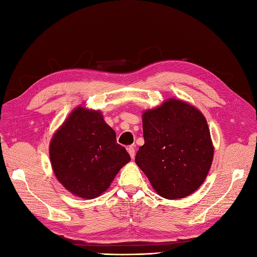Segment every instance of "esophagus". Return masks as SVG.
<instances>
[{
	"label": "esophagus",
	"mask_w": 257,
	"mask_h": 257,
	"mask_svg": "<svg viewBox=\"0 0 257 257\" xmlns=\"http://www.w3.org/2000/svg\"><path fill=\"white\" fill-rule=\"evenodd\" d=\"M127 152H128V154H130V156H131V158L132 159H134L135 158V146H128L127 147Z\"/></svg>",
	"instance_id": "esophagus-1"
}]
</instances>
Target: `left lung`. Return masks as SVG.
I'll list each match as a JSON object with an SVG mask.
<instances>
[{"label": "left lung", "mask_w": 257, "mask_h": 257, "mask_svg": "<svg viewBox=\"0 0 257 257\" xmlns=\"http://www.w3.org/2000/svg\"><path fill=\"white\" fill-rule=\"evenodd\" d=\"M145 144L135 162L160 196H189L204 182L214 157L207 121L193 105L169 99L143 114Z\"/></svg>", "instance_id": "8db88e82"}]
</instances>
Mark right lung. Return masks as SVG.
Segmentation results:
<instances>
[{"label": "right lung", "instance_id": "add662e5", "mask_svg": "<svg viewBox=\"0 0 257 257\" xmlns=\"http://www.w3.org/2000/svg\"><path fill=\"white\" fill-rule=\"evenodd\" d=\"M50 159L62 185L89 199L108 189L131 157L99 111L78 107L54 134Z\"/></svg>", "mask_w": 257, "mask_h": 257}]
</instances>
